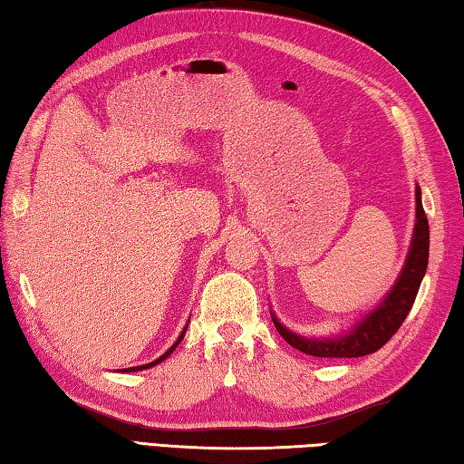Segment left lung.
Here are the masks:
<instances>
[{
	"label": "left lung",
	"mask_w": 464,
	"mask_h": 464,
	"mask_svg": "<svg viewBox=\"0 0 464 464\" xmlns=\"http://www.w3.org/2000/svg\"><path fill=\"white\" fill-rule=\"evenodd\" d=\"M422 192L416 187V227L411 235V246L408 251L406 264L393 288L387 296L379 302V306L372 313L353 324L349 333L341 336H302L285 328L280 320L272 316L276 331L284 336V341L292 344L306 355L320 359H351L372 355L377 349L398 333L403 320H406L411 304H414L416 294L422 284V277L428 267V249H430V229H428V218L422 207Z\"/></svg>",
	"instance_id": "obj_1"
}]
</instances>
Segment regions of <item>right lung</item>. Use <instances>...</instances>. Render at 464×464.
<instances>
[{
    "label": "right lung",
    "mask_w": 464,
    "mask_h": 464,
    "mask_svg": "<svg viewBox=\"0 0 464 464\" xmlns=\"http://www.w3.org/2000/svg\"><path fill=\"white\" fill-rule=\"evenodd\" d=\"M184 333H187V328H184V331L180 333V336H179V341H176V343L172 344V347H170V349H168V351L164 353V355H162V357H160V359H156V361H151V363H148V365H140V367H130V369H123V372H141V369H148V367H154V365H158V363H162V361H164L166 357H170V355H172V351H174L176 347H179V344H180V341L184 339Z\"/></svg>",
    "instance_id": "right-lung-1"
}]
</instances>
